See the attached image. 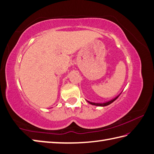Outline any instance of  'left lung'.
<instances>
[{
	"label": "left lung",
	"instance_id": "left-lung-1",
	"mask_svg": "<svg viewBox=\"0 0 154 154\" xmlns=\"http://www.w3.org/2000/svg\"><path fill=\"white\" fill-rule=\"evenodd\" d=\"M119 97V96H117V97H116V98L113 99L112 100L109 101H107V102H105V103H93V102H90V101H87V102H88L89 103L91 104V105H96V106H101V107H104V106H107V105H108L111 104V103H113V102L114 101H116V99H117V97Z\"/></svg>",
	"mask_w": 154,
	"mask_h": 154
}]
</instances>
